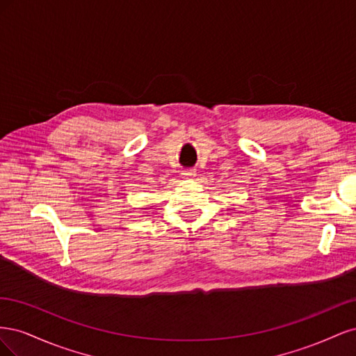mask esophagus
<instances>
[{"label":"esophagus","mask_w":356,"mask_h":356,"mask_svg":"<svg viewBox=\"0 0 356 356\" xmlns=\"http://www.w3.org/2000/svg\"><path fill=\"white\" fill-rule=\"evenodd\" d=\"M195 175H196L195 170H190V169H186V170L181 172V177L182 178H193Z\"/></svg>","instance_id":"esophagus-1"}]
</instances>
